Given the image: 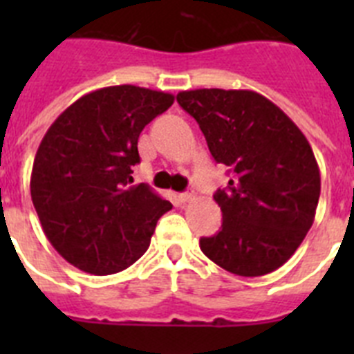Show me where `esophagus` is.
<instances>
[{"label":"esophagus","instance_id":"34e87169","mask_svg":"<svg viewBox=\"0 0 354 354\" xmlns=\"http://www.w3.org/2000/svg\"><path fill=\"white\" fill-rule=\"evenodd\" d=\"M195 198V193H180L179 195V200L180 202H183V204H187V202H192V200Z\"/></svg>","mask_w":354,"mask_h":354}]
</instances>
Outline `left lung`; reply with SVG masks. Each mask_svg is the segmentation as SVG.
Masks as SVG:
<instances>
[{
    "instance_id": "left-lung-1",
    "label": "left lung",
    "mask_w": 354,
    "mask_h": 354,
    "mask_svg": "<svg viewBox=\"0 0 354 354\" xmlns=\"http://www.w3.org/2000/svg\"><path fill=\"white\" fill-rule=\"evenodd\" d=\"M198 122L216 162L232 179L214 195L221 230L200 250L239 277L286 264L310 230L321 175L310 143L277 104L253 90L198 88L177 93Z\"/></svg>"
}]
</instances>
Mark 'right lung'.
I'll use <instances>...</instances> for the list:
<instances>
[{"label": "right lung", "instance_id": "obj_1", "mask_svg": "<svg viewBox=\"0 0 354 354\" xmlns=\"http://www.w3.org/2000/svg\"><path fill=\"white\" fill-rule=\"evenodd\" d=\"M171 104V93L106 86L80 97L44 134L31 200L49 243L77 270L111 274L129 268L171 209L131 175L140 162V133Z\"/></svg>", "mask_w": 354, "mask_h": 354}]
</instances>
